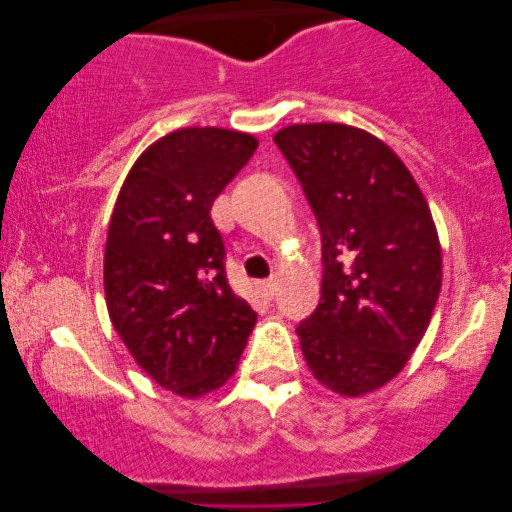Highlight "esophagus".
<instances>
[{"instance_id":"1","label":"esophagus","mask_w":512,"mask_h":512,"mask_svg":"<svg viewBox=\"0 0 512 512\" xmlns=\"http://www.w3.org/2000/svg\"><path fill=\"white\" fill-rule=\"evenodd\" d=\"M261 289H263V293H265V296H268V298H272V296H275V291H277V279H265V282L261 284Z\"/></svg>"}]
</instances>
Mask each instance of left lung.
I'll return each mask as SVG.
<instances>
[{"label":"left lung","instance_id":"8db88e82","mask_svg":"<svg viewBox=\"0 0 512 512\" xmlns=\"http://www.w3.org/2000/svg\"><path fill=\"white\" fill-rule=\"evenodd\" d=\"M275 144L321 230V300L296 333L312 375L342 396L401 373L443 282L431 209L403 160L366 130L305 123Z\"/></svg>","mask_w":512,"mask_h":512}]
</instances>
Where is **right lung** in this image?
Wrapping results in <instances>:
<instances>
[{"label":"right lung","instance_id":"add662e5","mask_svg":"<svg viewBox=\"0 0 512 512\" xmlns=\"http://www.w3.org/2000/svg\"><path fill=\"white\" fill-rule=\"evenodd\" d=\"M247 132L184 128L151 144L118 193L104 249L116 333L160 387L198 398L226 384L256 312L226 277L212 205L249 163Z\"/></svg>","mask_w":512,"mask_h":512}]
</instances>
